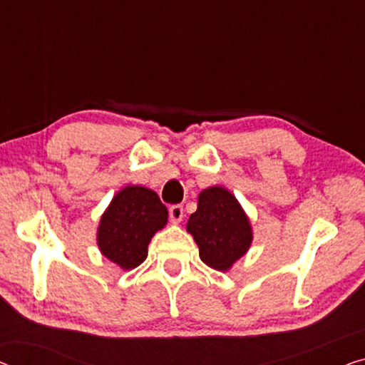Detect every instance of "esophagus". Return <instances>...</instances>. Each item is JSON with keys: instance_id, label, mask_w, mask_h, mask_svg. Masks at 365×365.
I'll list each match as a JSON object with an SVG mask.
<instances>
[{"instance_id": "esophagus-1", "label": "esophagus", "mask_w": 365, "mask_h": 365, "mask_svg": "<svg viewBox=\"0 0 365 365\" xmlns=\"http://www.w3.org/2000/svg\"><path fill=\"white\" fill-rule=\"evenodd\" d=\"M168 216H170V221L172 222H180L182 217H183V206L182 205H172L170 208H168Z\"/></svg>"}]
</instances>
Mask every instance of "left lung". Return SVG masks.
Segmentation results:
<instances>
[{"label":"left lung","mask_w":365,"mask_h":365,"mask_svg":"<svg viewBox=\"0 0 365 365\" xmlns=\"http://www.w3.org/2000/svg\"><path fill=\"white\" fill-rule=\"evenodd\" d=\"M187 231L208 267L226 272L249 251L252 227L235 195L222 187H210L198 197V208L190 216Z\"/></svg>","instance_id":"obj_1"}]
</instances>
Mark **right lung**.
I'll return each instance as SVG.
<instances>
[{
	"mask_svg": "<svg viewBox=\"0 0 365 365\" xmlns=\"http://www.w3.org/2000/svg\"><path fill=\"white\" fill-rule=\"evenodd\" d=\"M168 211L159 195L140 185H128L111 200L98 226V247L123 270L148 257L152 236L167 225Z\"/></svg>",
	"mask_w": 365,
	"mask_h": 365,
	"instance_id": "obj_1",
	"label": "right lung"
}]
</instances>
